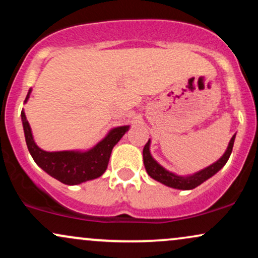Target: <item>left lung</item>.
<instances>
[{
	"label": "left lung",
	"instance_id": "obj_1",
	"mask_svg": "<svg viewBox=\"0 0 258 258\" xmlns=\"http://www.w3.org/2000/svg\"><path fill=\"white\" fill-rule=\"evenodd\" d=\"M234 141H235V135H234L232 139L229 141V144H228L227 150L224 152L223 155L212 165H210V166L203 168V170L198 171V172H195L193 174L179 176V174H176L171 172V171L166 170V168L161 166V165L153 158L152 153H150V143H152V141L149 139L143 149L144 167H146L147 173L149 174L153 179L158 180V182L162 183V184L170 186V188L179 189V190H190V189L197 188L198 185H200L201 183H204L205 180L211 178L212 176H215V174L227 164L228 159H229L230 154H232Z\"/></svg>",
	"mask_w": 258,
	"mask_h": 258
}]
</instances>
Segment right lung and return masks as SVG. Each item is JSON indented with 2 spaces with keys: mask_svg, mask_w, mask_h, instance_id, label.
I'll return each mask as SVG.
<instances>
[{
  "mask_svg": "<svg viewBox=\"0 0 258 258\" xmlns=\"http://www.w3.org/2000/svg\"><path fill=\"white\" fill-rule=\"evenodd\" d=\"M31 88L28 92L25 102L30 98ZM22 122L24 128L25 142L29 153L46 173L68 185H76L87 180L96 179L105 172L112 148L130 130V125L114 127L106 133L96 146L87 150H61L46 152L35 143L31 127L26 120L25 111L22 110Z\"/></svg>",
  "mask_w": 258,
  "mask_h": 258,
  "instance_id": "add662e5",
  "label": "right lung"
}]
</instances>
